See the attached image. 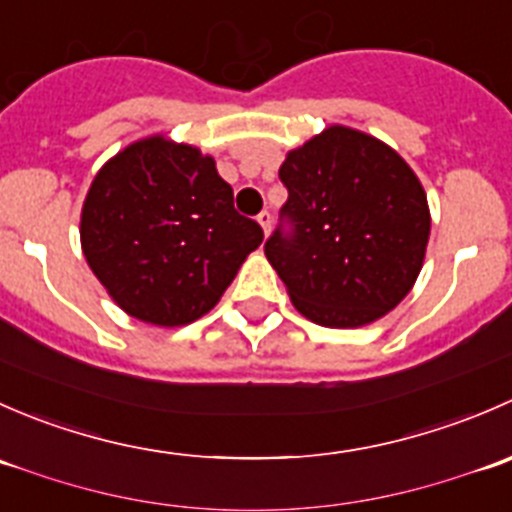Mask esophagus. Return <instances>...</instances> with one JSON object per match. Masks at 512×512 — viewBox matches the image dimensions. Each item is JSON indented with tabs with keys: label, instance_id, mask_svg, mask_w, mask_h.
<instances>
[{
	"label": "esophagus",
	"instance_id": "1",
	"mask_svg": "<svg viewBox=\"0 0 512 512\" xmlns=\"http://www.w3.org/2000/svg\"><path fill=\"white\" fill-rule=\"evenodd\" d=\"M257 223H260V227H262V232H265V237L270 235V230H272V215L267 213V210H262L260 215H257Z\"/></svg>",
	"mask_w": 512,
	"mask_h": 512
}]
</instances>
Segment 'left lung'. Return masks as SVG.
I'll list each match as a JSON object with an SVG mask.
<instances>
[{
  "instance_id": "left-lung-1",
  "label": "left lung",
  "mask_w": 512,
  "mask_h": 512,
  "mask_svg": "<svg viewBox=\"0 0 512 512\" xmlns=\"http://www.w3.org/2000/svg\"><path fill=\"white\" fill-rule=\"evenodd\" d=\"M282 218L265 255L309 322L354 329L389 314L414 287L431 235L418 175L379 138L324 128L280 165Z\"/></svg>"
}]
</instances>
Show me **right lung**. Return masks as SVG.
<instances>
[{
	"instance_id": "add662e5",
	"label": "right lung",
	"mask_w": 512,
	"mask_h": 512,
	"mask_svg": "<svg viewBox=\"0 0 512 512\" xmlns=\"http://www.w3.org/2000/svg\"><path fill=\"white\" fill-rule=\"evenodd\" d=\"M81 250L133 319L183 327L208 314L262 242L232 205L215 158L163 133L128 143L91 180Z\"/></svg>"
}]
</instances>
